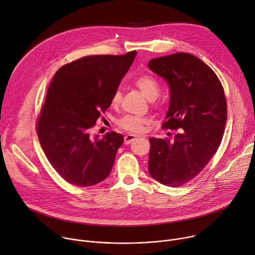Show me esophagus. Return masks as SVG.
<instances>
[{"label":"esophagus","instance_id":"esophagus-1","mask_svg":"<svg viewBox=\"0 0 255 255\" xmlns=\"http://www.w3.org/2000/svg\"><path fill=\"white\" fill-rule=\"evenodd\" d=\"M137 137V135H134V134H127L125 137H124V143L125 144H130L135 138Z\"/></svg>","mask_w":255,"mask_h":255}]
</instances>
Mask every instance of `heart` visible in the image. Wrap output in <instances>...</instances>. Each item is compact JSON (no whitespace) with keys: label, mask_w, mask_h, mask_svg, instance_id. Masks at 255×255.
I'll use <instances>...</instances> for the list:
<instances>
[{"label":"heart","mask_w":255,"mask_h":255,"mask_svg":"<svg viewBox=\"0 0 255 255\" xmlns=\"http://www.w3.org/2000/svg\"><path fill=\"white\" fill-rule=\"evenodd\" d=\"M135 85L139 88L143 95L149 99V100H154L159 92V84L157 80L151 76V75H140L134 80ZM122 94L119 89L116 90L113 96L111 103L112 105H117L120 100H121ZM147 122V120L143 117H138V116H132V115H127L124 116L123 118H121L118 122L119 126L128 131V132H133V133H138L141 132L143 130V125Z\"/></svg>","instance_id":"obj_1"}]
</instances>
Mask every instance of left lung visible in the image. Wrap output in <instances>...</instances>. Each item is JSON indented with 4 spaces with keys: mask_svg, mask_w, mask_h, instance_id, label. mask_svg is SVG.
Listing matches in <instances>:
<instances>
[{
    "mask_svg": "<svg viewBox=\"0 0 255 255\" xmlns=\"http://www.w3.org/2000/svg\"><path fill=\"white\" fill-rule=\"evenodd\" d=\"M170 87L163 128L179 129L174 141L150 137L148 172L157 182L179 187L196 177L217 152L227 122L224 88L200 59L177 53L148 62Z\"/></svg>",
    "mask_w": 255,
    "mask_h": 255,
    "instance_id": "8db88e82",
    "label": "left lung"
}]
</instances>
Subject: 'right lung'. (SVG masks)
I'll list each match as a JSON object with an SVG mask.
<instances>
[{"instance_id": "obj_1", "label": "right lung", "mask_w": 255, "mask_h": 255, "mask_svg": "<svg viewBox=\"0 0 255 255\" xmlns=\"http://www.w3.org/2000/svg\"><path fill=\"white\" fill-rule=\"evenodd\" d=\"M136 54L87 56L56 72L36 131L45 156L68 183L86 187L110 175L124 137L112 131L91 138L90 130L111 106L112 96Z\"/></svg>"}]
</instances>
